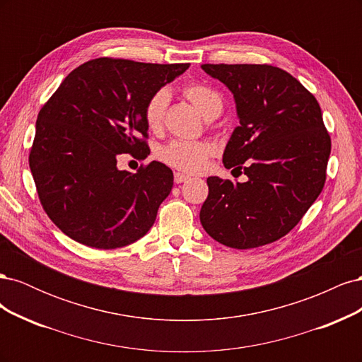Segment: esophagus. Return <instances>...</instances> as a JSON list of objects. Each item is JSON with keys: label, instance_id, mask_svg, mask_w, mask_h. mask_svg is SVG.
I'll use <instances>...</instances> for the list:
<instances>
[{"label": "esophagus", "instance_id": "obj_1", "mask_svg": "<svg viewBox=\"0 0 362 362\" xmlns=\"http://www.w3.org/2000/svg\"><path fill=\"white\" fill-rule=\"evenodd\" d=\"M173 177H175V182H177V184H181V182H185L187 180H190L189 175L181 173V172H175Z\"/></svg>", "mask_w": 362, "mask_h": 362}]
</instances>
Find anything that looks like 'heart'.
<instances>
[{
    "label": "heart",
    "mask_w": 362,
    "mask_h": 362,
    "mask_svg": "<svg viewBox=\"0 0 362 362\" xmlns=\"http://www.w3.org/2000/svg\"><path fill=\"white\" fill-rule=\"evenodd\" d=\"M182 93L205 119H214L223 110L221 95L210 86L190 83L184 86ZM169 100V90L164 87L151 93L144 107V119L149 129L158 131L163 127ZM213 145L206 140H172L160 149V158L178 170L198 172L205 166V161L213 154Z\"/></svg>",
    "instance_id": "b5f03b06"
}]
</instances>
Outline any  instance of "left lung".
Wrapping results in <instances>:
<instances>
[{
    "instance_id": "left-lung-1",
    "label": "left lung",
    "mask_w": 362,
    "mask_h": 362,
    "mask_svg": "<svg viewBox=\"0 0 362 362\" xmlns=\"http://www.w3.org/2000/svg\"><path fill=\"white\" fill-rule=\"evenodd\" d=\"M234 93L240 127L223 152L246 182L210 177L201 223L216 242L252 249L300 222L326 181L331 136L320 105L291 74L272 64L201 66Z\"/></svg>"
}]
</instances>
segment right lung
Wrapping results in <instances>:
<instances>
[{
    "instance_id": "obj_1",
    "label": "right lung",
    "mask_w": 362,
    "mask_h": 362,
    "mask_svg": "<svg viewBox=\"0 0 362 362\" xmlns=\"http://www.w3.org/2000/svg\"><path fill=\"white\" fill-rule=\"evenodd\" d=\"M189 66L93 59L43 104L28 161L43 210L62 233L86 246L115 249L154 225L172 190V170L158 161L136 173L116 164L120 154L148 157L145 103Z\"/></svg>"
}]
</instances>
